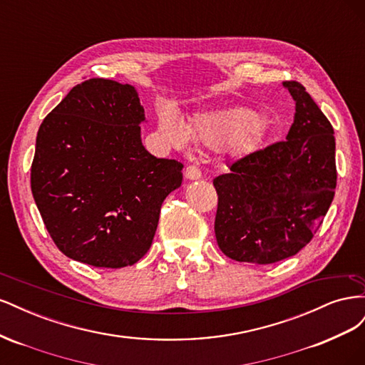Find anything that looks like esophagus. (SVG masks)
I'll return each mask as SVG.
<instances>
[{
    "instance_id": "1",
    "label": "esophagus",
    "mask_w": 365,
    "mask_h": 365,
    "mask_svg": "<svg viewBox=\"0 0 365 365\" xmlns=\"http://www.w3.org/2000/svg\"><path fill=\"white\" fill-rule=\"evenodd\" d=\"M185 178L190 180V181H196V180H201L202 178V172L196 168V165H189V168L185 169L184 172Z\"/></svg>"
}]
</instances>
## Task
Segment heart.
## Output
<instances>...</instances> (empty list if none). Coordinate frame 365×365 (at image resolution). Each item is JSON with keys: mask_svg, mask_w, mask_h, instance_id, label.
<instances>
[{"mask_svg": "<svg viewBox=\"0 0 365 365\" xmlns=\"http://www.w3.org/2000/svg\"><path fill=\"white\" fill-rule=\"evenodd\" d=\"M163 140L178 150H187L192 140L208 149H225L233 157H247L257 149L263 137L262 117L245 106H233L195 115L189 125L173 114L158 118Z\"/></svg>", "mask_w": 365, "mask_h": 365, "instance_id": "b5f03b06", "label": "heart"}]
</instances>
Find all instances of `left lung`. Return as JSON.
<instances>
[{"label":"left lung","instance_id":"obj_1","mask_svg":"<svg viewBox=\"0 0 365 365\" xmlns=\"http://www.w3.org/2000/svg\"><path fill=\"white\" fill-rule=\"evenodd\" d=\"M295 102L286 140L230 165L215 178V235L227 257L268 264L311 242L334 201L335 137L298 82H283Z\"/></svg>","mask_w":365,"mask_h":365}]
</instances>
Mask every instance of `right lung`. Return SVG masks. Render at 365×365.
<instances>
[{"instance_id":"1","label":"right lung","mask_w":365,"mask_h":365,"mask_svg":"<svg viewBox=\"0 0 365 365\" xmlns=\"http://www.w3.org/2000/svg\"><path fill=\"white\" fill-rule=\"evenodd\" d=\"M146 123L132 85L90 79L43 118L31 193L65 256L98 268L137 263L152 245L163 201L184 165L143 146Z\"/></svg>"}]
</instances>
